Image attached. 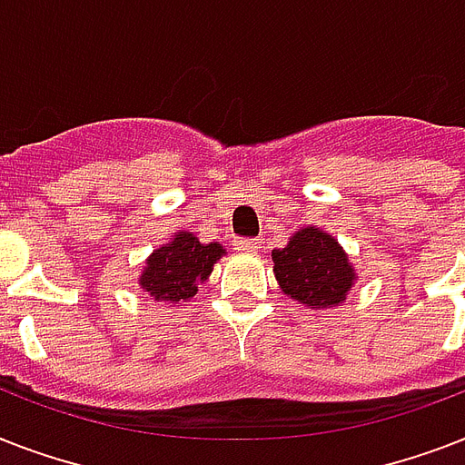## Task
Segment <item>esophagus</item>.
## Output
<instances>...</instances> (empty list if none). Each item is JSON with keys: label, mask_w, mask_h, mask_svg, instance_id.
I'll list each match as a JSON object with an SVG mask.
<instances>
[{"label": "esophagus", "mask_w": 465, "mask_h": 465, "mask_svg": "<svg viewBox=\"0 0 465 465\" xmlns=\"http://www.w3.org/2000/svg\"><path fill=\"white\" fill-rule=\"evenodd\" d=\"M233 246H236V251H246V253H258V251H261V248H262V243H261V239H239V241H236V243H233Z\"/></svg>", "instance_id": "obj_1"}]
</instances>
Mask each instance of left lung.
I'll list each match as a JSON object with an SVG mask.
<instances>
[{
	"label": "left lung",
	"mask_w": 465,
	"mask_h": 465,
	"mask_svg": "<svg viewBox=\"0 0 465 465\" xmlns=\"http://www.w3.org/2000/svg\"><path fill=\"white\" fill-rule=\"evenodd\" d=\"M272 262L284 294L311 309L342 304L357 277L338 239L316 226L299 229L287 246L272 251Z\"/></svg>",
	"instance_id": "obj_1"
}]
</instances>
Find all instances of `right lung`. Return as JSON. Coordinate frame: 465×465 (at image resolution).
<instances>
[{
  "mask_svg": "<svg viewBox=\"0 0 465 465\" xmlns=\"http://www.w3.org/2000/svg\"><path fill=\"white\" fill-rule=\"evenodd\" d=\"M226 251L222 243H200L190 232H178L173 239L156 248L142 270L140 287L154 302L178 304L195 297L197 287L210 277L214 262Z\"/></svg>",
  "mask_w": 465,
  "mask_h": 465,
  "instance_id": "add662e5",
  "label": "right lung"
}]
</instances>
